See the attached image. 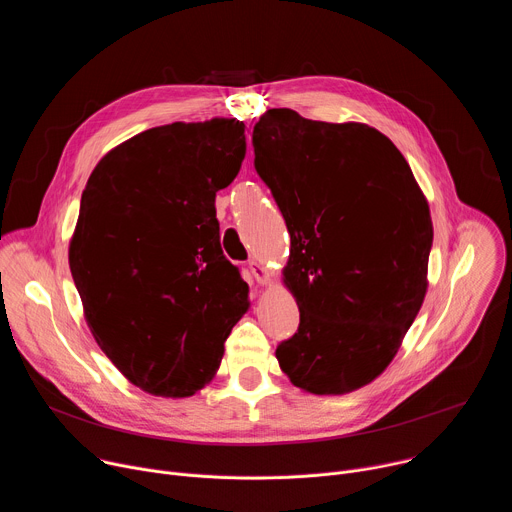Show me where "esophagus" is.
Segmentation results:
<instances>
[{"label":"esophagus","mask_w":512,"mask_h":512,"mask_svg":"<svg viewBox=\"0 0 512 512\" xmlns=\"http://www.w3.org/2000/svg\"><path fill=\"white\" fill-rule=\"evenodd\" d=\"M249 269H251V273H253V277H255L257 283H261V285H267V283H269V271L265 269L263 263L251 259V261H249Z\"/></svg>","instance_id":"obj_1"}]
</instances>
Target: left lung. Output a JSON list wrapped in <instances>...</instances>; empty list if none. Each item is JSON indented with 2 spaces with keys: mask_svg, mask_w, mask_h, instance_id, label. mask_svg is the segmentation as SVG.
<instances>
[{
  "mask_svg": "<svg viewBox=\"0 0 512 512\" xmlns=\"http://www.w3.org/2000/svg\"><path fill=\"white\" fill-rule=\"evenodd\" d=\"M255 170L291 239L283 283L300 328L275 356L296 387L344 395L395 358L427 291L433 225L395 143L364 123L269 109L253 127Z\"/></svg>",
  "mask_w": 512,
  "mask_h": 512,
  "instance_id": "left-lung-1",
  "label": "left lung"
}]
</instances>
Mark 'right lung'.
Segmentation results:
<instances>
[{
    "label": "right lung",
    "mask_w": 512,
    "mask_h": 512,
    "mask_svg": "<svg viewBox=\"0 0 512 512\" xmlns=\"http://www.w3.org/2000/svg\"><path fill=\"white\" fill-rule=\"evenodd\" d=\"M245 152L243 121H176L117 145L83 190L68 265L87 324L121 375L152 395L208 385L249 310L214 208Z\"/></svg>",
    "instance_id": "obj_1"
}]
</instances>
